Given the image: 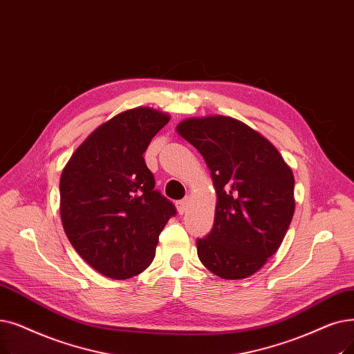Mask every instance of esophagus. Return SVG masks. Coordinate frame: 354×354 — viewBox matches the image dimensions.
Returning a JSON list of instances; mask_svg holds the SVG:
<instances>
[{
	"instance_id": "1",
	"label": "esophagus",
	"mask_w": 354,
	"mask_h": 354,
	"mask_svg": "<svg viewBox=\"0 0 354 354\" xmlns=\"http://www.w3.org/2000/svg\"><path fill=\"white\" fill-rule=\"evenodd\" d=\"M176 208H178V212H179L180 215L185 214V212L189 209V199H188V198L182 199V201H179V203L176 204Z\"/></svg>"
}]
</instances>
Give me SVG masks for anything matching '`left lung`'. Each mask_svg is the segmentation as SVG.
I'll return each instance as SVG.
<instances>
[{"instance_id": "obj_1", "label": "left lung", "mask_w": 354, "mask_h": 354, "mask_svg": "<svg viewBox=\"0 0 354 354\" xmlns=\"http://www.w3.org/2000/svg\"><path fill=\"white\" fill-rule=\"evenodd\" d=\"M176 131L201 153L217 192L198 257L223 279L249 278L279 249L294 217L292 169L265 136L233 117L185 118Z\"/></svg>"}]
</instances>
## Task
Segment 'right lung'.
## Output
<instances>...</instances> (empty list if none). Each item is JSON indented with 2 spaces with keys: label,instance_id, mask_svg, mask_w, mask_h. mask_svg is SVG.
<instances>
[{
  "label": "right lung",
  "instance_id": "add662e5",
  "mask_svg": "<svg viewBox=\"0 0 354 354\" xmlns=\"http://www.w3.org/2000/svg\"><path fill=\"white\" fill-rule=\"evenodd\" d=\"M171 115L136 106L102 122L60 175V220L73 249L111 279H129L153 262L175 207L155 191L145 151Z\"/></svg>",
  "mask_w": 354,
  "mask_h": 354
}]
</instances>
